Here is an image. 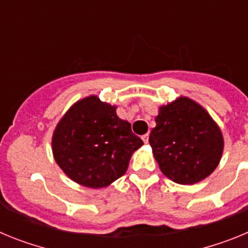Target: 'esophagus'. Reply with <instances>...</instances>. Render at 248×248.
I'll return each instance as SVG.
<instances>
[{
  "label": "esophagus",
  "mask_w": 248,
  "mask_h": 248,
  "mask_svg": "<svg viewBox=\"0 0 248 248\" xmlns=\"http://www.w3.org/2000/svg\"><path fill=\"white\" fill-rule=\"evenodd\" d=\"M141 139H143L144 143L148 144V141H149V134H144L143 137H141Z\"/></svg>",
  "instance_id": "obj_1"
}]
</instances>
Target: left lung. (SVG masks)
Here are the masks:
<instances>
[{"instance_id": "obj_1", "label": "left lung", "mask_w": 248, "mask_h": 248, "mask_svg": "<svg viewBox=\"0 0 248 248\" xmlns=\"http://www.w3.org/2000/svg\"><path fill=\"white\" fill-rule=\"evenodd\" d=\"M149 137L153 154L166 177L192 185L214 172L223 151L222 131L199 103L179 97L161 105Z\"/></svg>"}]
</instances>
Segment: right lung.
Returning a JSON list of instances; mask_svg holds the SVG:
<instances>
[{"label": "right lung", "mask_w": 248, "mask_h": 248, "mask_svg": "<svg viewBox=\"0 0 248 248\" xmlns=\"http://www.w3.org/2000/svg\"><path fill=\"white\" fill-rule=\"evenodd\" d=\"M143 140L130 123L117 115V105L89 95L74 103L61 118L52 137L58 166L74 183L85 187H107L128 170Z\"/></svg>", "instance_id": "obj_1"}]
</instances>
